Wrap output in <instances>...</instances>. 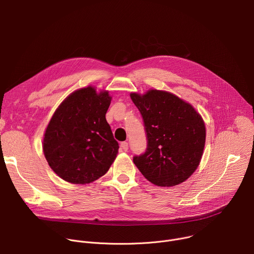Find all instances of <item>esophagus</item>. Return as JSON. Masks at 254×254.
Masks as SVG:
<instances>
[{"instance_id": "obj_1", "label": "esophagus", "mask_w": 254, "mask_h": 254, "mask_svg": "<svg viewBox=\"0 0 254 254\" xmlns=\"http://www.w3.org/2000/svg\"><path fill=\"white\" fill-rule=\"evenodd\" d=\"M120 148H121L123 151H127V150H128V143H127V142H121V143H120Z\"/></svg>"}]
</instances>
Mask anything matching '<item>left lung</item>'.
Wrapping results in <instances>:
<instances>
[{"label": "left lung", "mask_w": 254, "mask_h": 254, "mask_svg": "<svg viewBox=\"0 0 254 254\" xmlns=\"http://www.w3.org/2000/svg\"><path fill=\"white\" fill-rule=\"evenodd\" d=\"M141 114L147 146L133 161L145 179L159 187L177 186L198 167L206 128L195 110L177 96L151 90L130 95Z\"/></svg>", "instance_id": "obj_1"}]
</instances>
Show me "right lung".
<instances>
[{"label": "right lung", "mask_w": 254, "mask_h": 254, "mask_svg": "<svg viewBox=\"0 0 254 254\" xmlns=\"http://www.w3.org/2000/svg\"><path fill=\"white\" fill-rule=\"evenodd\" d=\"M108 92L92 87L68 96L55 111L43 140L45 158L53 172L71 184H89L104 176L116 158L119 144L106 113Z\"/></svg>", "instance_id": "obj_1"}]
</instances>
